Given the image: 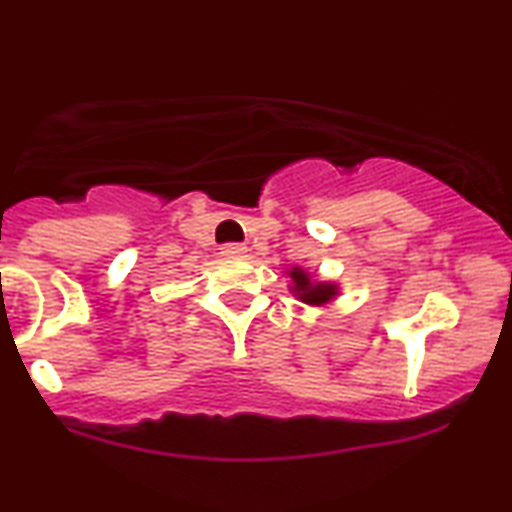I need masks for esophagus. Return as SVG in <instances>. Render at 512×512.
Segmentation results:
<instances>
[{
    "mask_svg": "<svg viewBox=\"0 0 512 512\" xmlns=\"http://www.w3.org/2000/svg\"><path fill=\"white\" fill-rule=\"evenodd\" d=\"M244 254H247V247H244V244H223L221 247V256L226 258H240Z\"/></svg>",
    "mask_w": 512,
    "mask_h": 512,
    "instance_id": "34e87169",
    "label": "esophagus"
}]
</instances>
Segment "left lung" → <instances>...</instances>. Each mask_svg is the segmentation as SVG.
Instances as JSON below:
<instances>
[{"label": "left lung", "mask_w": 512, "mask_h": 512, "mask_svg": "<svg viewBox=\"0 0 512 512\" xmlns=\"http://www.w3.org/2000/svg\"><path fill=\"white\" fill-rule=\"evenodd\" d=\"M286 275L291 279L289 291L293 293V298L310 307L333 305L342 293L338 282H333V279H321L317 272H310L303 268V265H293V268L286 270Z\"/></svg>", "instance_id": "8db88e82"}]
</instances>
